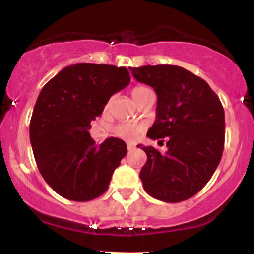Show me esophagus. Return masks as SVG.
<instances>
[{
    "label": "esophagus",
    "mask_w": 254,
    "mask_h": 254,
    "mask_svg": "<svg viewBox=\"0 0 254 254\" xmlns=\"http://www.w3.org/2000/svg\"><path fill=\"white\" fill-rule=\"evenodd\" d=\"M127 150L135 149V144H132V143H127Z\"/></svg>",
    "instance_id": "34e87169"
}]
</instances>
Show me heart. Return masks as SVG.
<instances>
[{
    "mask_svg": "<svg viewBox=\"0 0 254 254\" xmlns=\"http://www.w3.org/2000/svg\"><path fill=\"white\" fill-rule=\"evenodd\" d=\"M151 90L147 87L143 86H137L131 90V97H132L133 101L137 104L142 98L145 97L148 93H150ZM110 101L105 106V110L109 109ZM145 130V125L141 122L136 121H125L121 122L115 127L113 129V132H115L116 136L121 137V138L127 139V141H135V139L138 138L141 136V133Z\"/></svg>",
    "mask_w": 254,
    "mask_h": 254,
    "instance_id": "b5f03b06",
    "label": "heart"
}]
</instances>
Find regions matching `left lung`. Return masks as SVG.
I'll list each match as a JSON object with an SVG mask.
<instances>
[{
    "mask_svg": "<svg viewBox=\"0 0 254 254\" xmlns=\"http://www.w3.org/2000/svg\"><path fill=\"white\" fill-rule=\"evenodd\" d=\"M129 69L157 95L156 121L147 136L165 138L167 145L165 153L137 145L147 154L139 172L144 190L167 203L189 199L206 185L222 157V104L203 78L182 66L161 64Z\"/></svg>",
    "mask_w": 254,
    "mask_h": 254,
    "instance_id": "obj_1",
    "label": "left lung"
}]
</instances>
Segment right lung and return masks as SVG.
Returning <instances> with one entry per match:
<instances>
[{
	"mask_svg": "<svg viewBox=\"0 0 254 254\" xmlns=\"http://www.w3.org/2000/svg\"><path fill=\"white\" fill-rule=\"evenodd\" d=\"M129 83L124 66L77 63L43 87L32 113L30 139L38 170L60 196L88 202L107 190L127 144L110 137L97 147L90 123Z\"/></svg>",
	"mask_w": 254,
	"mask_h": 254,
	"instance_id": "right-lung-1",
	"label": "right lung"
}]
</instances>
